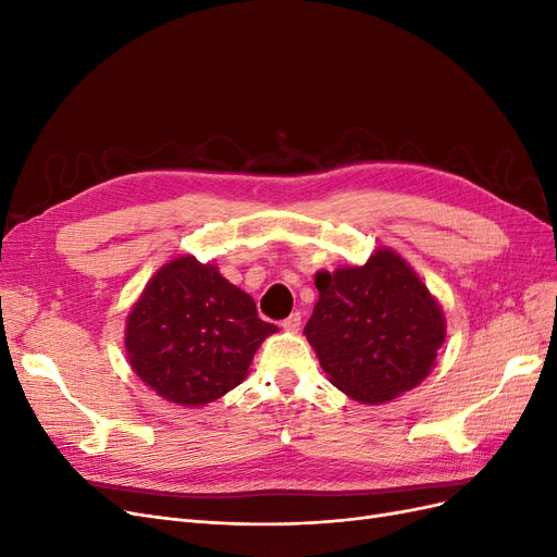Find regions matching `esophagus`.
Returning <instances> with one entry per match:
<instances>
[{
    "instance_id": "34e87169",
    "label": "esophagus",
    "mask_w": 557,
    "mask_h": 557,
    "mask_svg": "<svg viewBox=\"0 0 557 557\" xmlns=\"http://www.w3.org/2000/svg\"><path fill=\"white\" fill-rule=\"evenodd\" d=\"M299 325H301V313H299V311L290 313L288 318L283 320V330H285V332H297Z\"/></svg>"
}]
</instances>
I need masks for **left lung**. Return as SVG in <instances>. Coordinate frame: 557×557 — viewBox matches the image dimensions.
<instances>
[{
  "mask_svg": "<svg viewBox=\"0 0 557 557\" xmlns=\"http://www.w3.org/2000/svg\"><path fill=\"white\" fill-rule=\"evenodd\" d=\"M318 301L305 327L330 383L362 404L391 401L423 383L446 339L440 299L397 250L364 264L315 272Z\"/></svg>",
  "mask_w": 557,
  "mask_h": 557,
  "instance_id": "left-lung-1",
  "label": "left lung"
}]
</instances>
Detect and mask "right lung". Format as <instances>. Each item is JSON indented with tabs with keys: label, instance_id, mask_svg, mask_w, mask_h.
Listing matches in <instances>:
<instances>
[{
	"label": "right lung",
	"instance_id": "obj_1",
	"mask_svg": "<svg viewBox=\"0 0 557 557\" xmlns=\"http://www.w3.org/2000/svg\"><path fill=\"white\" fill-rule=\"evenodd\" d=\"M276 325L218 267L178 256L150 276L125 323L132 372L178 407H205L246 376Z\"/></svg>",
	"mask_w": 557,
	"mask_h": 557
}]
</instances>
